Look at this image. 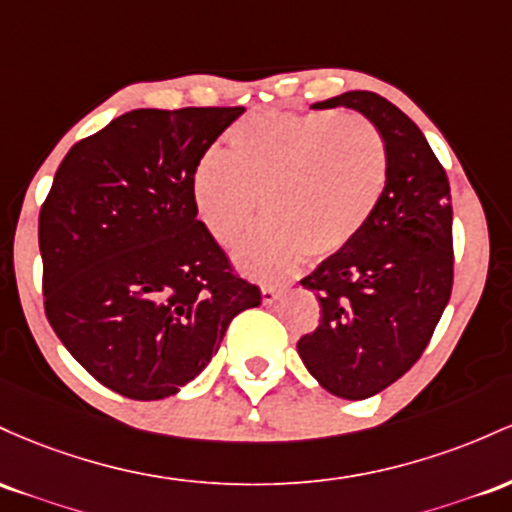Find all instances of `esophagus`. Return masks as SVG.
Returning <instances> with one entry per match:
<instances>
[{
  "label": "esophagus",
  "instance_id": "obj_1",
  "mask_svg": "<svg viewBox=\"0 0 512 512\" xmlns=\"http://www.w3.org/2000/svg\"><path fill=\"white\" fill-rule=\"evenodd\" d=\"M283 295V290L280 287H273V285H263L261 287V297H263V304H273L278 297Z\"/></svg>",
  "mask_w": 512,
  "mask_h": 512
}]
</instances>
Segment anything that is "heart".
<instances>
[{
    "label": "heart",
    "mask_w": 512,
    "mask_h": 512,
    "mask_svg": "<svg viewBox=\"0 0 512 512\" xmlns=\"http://www.w3.org/2000/svg\"><path fill=\"white\" fill-rule=\"evenodd\" d=\"M389 179L382 135L358 113H251L195 166L193 200L212 239L258 280H283L307 256L329 258L363 234Z\"/></svg>",
    "instance_id": "b5f03b06"
}]
</instances>
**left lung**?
Wrapping results in <instances>:
<instances>
[{
    "label": "left lung",
    "mask_w": 512,
    "mask_h": 512,
    "mask_svg": "<svg viewBox=\"0 0 512 512\" xmlns=\"http://www.w3.org/2000/svg\"><path fill=\"white\" fill-rule=\"evenodd\" d=\"M346 106L382 135L389 179L358 239L302 278L321 321L297 343L326 392L360 401L380 394L421 358L452 292L450 181L418 125L380 94L346 91L312 103Z\"/></svg>",
    "instance_id": "8db88e82"
}]
</instances>
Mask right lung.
<instances>
[{"mask_svg": "<svg viewBox=\"0 0 512 512\" xmlns=\"http://www.w3.org/2000/svg\"><path fill=\"white\" fill-rule=\"evenodd\" d=\"M244 108H137L77 142L40 210L50 326L103 387L176 394L261 304L198 220L193 176Z\"/></svg>", "mask_w": 512, "mask_h": 512, "instance_id": "obj_1", "label": "right lung"}]
</instances>
